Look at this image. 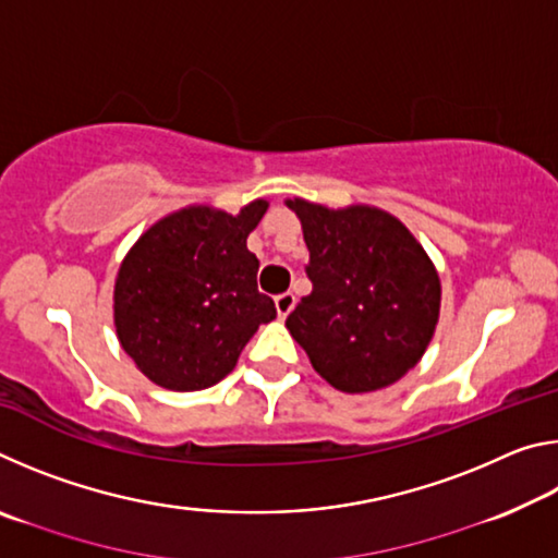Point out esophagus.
<instances>
[{
	"mask_svg": "<svg viewBox=\"0 0 558 558\" xmlns=\"http://www.w3.org/2000/svg\"><path fill=\"white\" fill-rule=\"evenodd\" d=\"M292 307H295V295L292 292H282V295L276 298V310L280 319H286L292 313Z\"/></svg>",
	"mask_w": 558,
	"mask_h": 558,
	"instance_id": "esophagus-1",
	"label": "esophagus"
}]
</instances>
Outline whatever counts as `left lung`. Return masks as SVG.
<instances>
[{"label": "left lung", "instance_id": "obj_1", "mask_svg": "<svg viewBox=\"0 0 558 558\" xmlns=\"http://www.w3.org/2000/svg\"><path fill=\"white\" fill-rule=\"evenodd\" d=\"M313 292L286 319L313 369L344 393L386 389L426 354L440 317L438 270L393 214L288 199Z\"/></svg>", "mask_w": 558, "mask_h": 558}]
</instances>
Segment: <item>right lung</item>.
<instances>
[{
	"label": "right lung",
	"instance_id": "1",
	"mask_svg": "<svg viewBox=\"0 0 558 558\" xmlns=\"http://www.w3.org/2000/svg\"><path fill=\"white\" fill-rule=\"evenodd\" d=\"M266 211V199L239 214L184 206L149 226L122 258L112 319L120 347L149 381L209 389L233 372L258 327L276 319L245 245Z\"/></svg>",
	"mask_w": 558,
	"mask_h": 558
}]
</instances>
